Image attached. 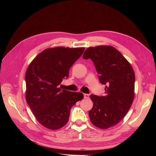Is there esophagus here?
<instances>
[{"mask_svg":"<svg viewBox=\"0 0 156 156\" xmlns=\"http://www.w3.org/2000/svg\"><path fill=\"white\" fill-rule=\"evenodd\" d=\"M84 98H89V95L87 94H84Z\"/></svg>","mask_w":156,"mask_h":156,"instance_id":"1","label":"esophagus"}]
</instances>
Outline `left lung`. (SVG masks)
Returning a JSON list of instances; mask_svg holds the SVG:
<instances>
[{"mask_svg":"<svg viewBox=\"0 0 156 156\" xmlns=\"http://www.w3.org/2000/svg\"><path fill=\"white\" fill-rule=\"evenodd\" d=\"M84 59L90 58L105 85L104 96L91 94L93 107L89 111L90 120L100 129L119 124L126 116L133 101L135 76L133 68L115 48L100 45L87 48Z\"/></svg>","mask_w":156,"mask_h":156,"instance_id":"8db88e82","label":"left lung"}]
</instances>
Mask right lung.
Instances as JSON below:
<instances>
[{"label": "right lung", "instance_id": "add662e5", "mask_svg": "<svg viewBox=\"0 0 156 156\" xmlns=\"http://www.w3.org/2000/svg\"><path fill=\"white\" fill-rule=\"evenodd\" d=\"M84 48L57 47L44 50L28 67L26 100L36 119L46 128L58 129L68 123L70 109L83 100L81 92L61 90L58 86L69 77V70Z\"/></svg>", "mask_w": 156, "mask_h": 156}]
</instances>
